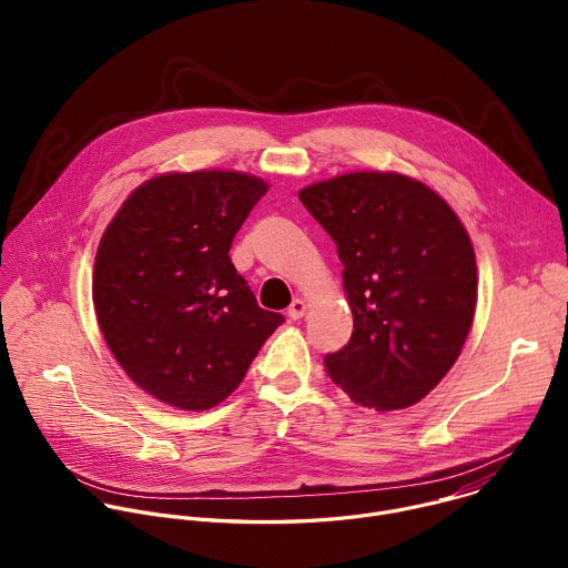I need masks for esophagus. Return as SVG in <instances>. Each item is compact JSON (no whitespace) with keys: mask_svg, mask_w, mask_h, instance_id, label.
I'll use <instances>...</instances> for the list:
<instances>
[{"mask_svg":"<svg viewBox=\"0 0 568 568\" xmlns=\"http://www.w3.org/2000/svg\"><path fill=\"white\" fill-rule=\"evenodd\" d=\"M305 310H307V303L303 298H294L292 305L287 307V316L296 321V318H301L305 314Z\"/></svg>","mask_w":568,"mask_h":568,"instance_id":"1","label":"esophagus"}]
</instances>
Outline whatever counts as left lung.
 Here are the masks:
<instances>
[{
  "instance_id": "1",
  "label": "left lung",
  "mask_w": 568,
  "mask_h": 568,
  "mask_svg": "<svg viewBox=\"0 0 568 568\" xmlns=\"http://www.w3.org/2000/svg\"><path fill=\"white\" fill-rule=\"evenodd\" d=\"M337 242L351 342L326 373L375 412L420 402L458 359L476 310V258L454 209L427 184L357 171L298 191Z\"/></svg>"
}]
</instances>
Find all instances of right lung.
Instances as JSON below:
<instances>
[{
	"instance_id": "add662e5",
	"label": "right lung",
	"mask_w": 568,
	"mask_h": 568,
	"mask_svg": "<svg viewBox=\"0 0 568 568\" xmlns=\"http://www.w3.org/2000/svg\"><path fill=\"white\" fill-rule=\"evenodd\" d=\"M267 189L237 171L164 173L108 224L92 278L99 326L128 377L159 402L213 409L283 323L229 258Z\"/></svg>"
}]
</instances>
